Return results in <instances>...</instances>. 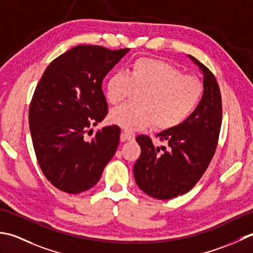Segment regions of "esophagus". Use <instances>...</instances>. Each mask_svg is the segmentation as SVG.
Segmentation results:
<instances>
[{"label": "esophagus", "instance_id": "esophagus-1", "mask_svg": "<svg viewBox=\"0 0 253 253\" xmlns=\"http://www.w3.org/2000/svg\"><path fill=\"white\" fill-rule=\"evenodd\" d=\"M135 138V134L128 131H122L121 132V141H132Z\"/></svg>", "mask_w": 253, "mask_h": 253}]
</instances>
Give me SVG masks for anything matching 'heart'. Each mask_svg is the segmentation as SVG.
I'll use <instances>...</instances> for the list:
<instances>
[{"instance_id": "obj_1", "label": "heart", "mask_w": 253, "mask_h": 253, "mask_svg": "<svg viewBox=\"0 0 253 253\" xmlns=\"http://www.w3.org/2000/svg\"><path fill=\"white\" fill-rule=\"evenodd\" d=\"M133 91H141L135 106L123 105L112 109L109 121L128 131L151 126L164 131L182 123L197 108L202 84L197 77L181 72L166 62L138 58L127 74L111 75L106 84V97L118 105Z\"/></svg>"}]
</instances>
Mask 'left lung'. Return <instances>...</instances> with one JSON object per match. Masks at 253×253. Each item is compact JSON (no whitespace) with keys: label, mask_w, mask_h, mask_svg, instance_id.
I'll return each instance as SVG.
<instances>
[{"label":"left lung","mask_w":253,"mask_h":253,"mask_svg":"<svg viewBox=\"0 0 253 253\" xmlns=\"http://www.w3.org/2000/svg\"><path fill=\"white\" fill-rule=\"evenodd\" d=\"M188 56L203 74V94L199 105L179 126L157 134L168 149L155 148L147 135L136 137L142 151L133 168L135 182L143 192L158 200L189 192L208 169L217 146L221 126L217 81L205 65L192 55Z\"/></svg>","instance_id":"8db88e82"}]
</instances>
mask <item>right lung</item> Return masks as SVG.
Segmentation results:
<instances>
[{
  "label": "right lung",
  "instance_id": "add662e5",
  "mask_svg": "<svg viewBox=\"0 0 253 253\" xmlns=\"http://www.w3.org/2000/svg\"><path fill=\"white\" fill-rule=\"evenodd\" d=\"M130 49L77 45L53 60L36 87L29 128L39 166L51 184L81 193L99 181L120 142V127L92 126L108 113L102 81Z\"/></svg>",
  "mask_w": 253,
  "mask_h": 253
}]
</instances>
